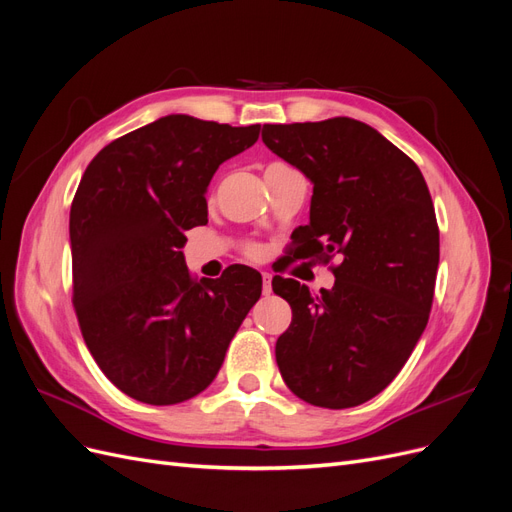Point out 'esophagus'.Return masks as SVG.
<instances>
[{
	"mask_svg": "<svg viewBox=\"0 0 512 512\" xmlns=\"http://www.w3.org/2000/svg\"><path fill=\"white\" fill-rule=\"evenodd\" d=\"M271 280H273V277H271V273H262V292H265V294H267V297H269V294L273 292Z\"/></svg>",
	"mask_w": 512,
	"mask_h": 512,
	"instance_id": "esophagus-1",
	"label": "esophagus"
}]
</instances>
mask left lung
<instances>
[{"instance_id":"1","label":"left lung","mask_w":512,"mask_h":512,"mask_svg":"<svg viewBox=\"0 0 512 512\" xmlns=\"http://www.w3.org/2000/svg\"><path fill=\"white\" fill-rule=\"evenodd\" d=\"M262 143L314 185L294 258L342 256L318 297L273 277L292 309L277 367L307 404H365L406 365L429 320L440 232L427 183L404 151L350 117L265 126Z\"/></svg>"}]
</instances>
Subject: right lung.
Segmentation results:
<instances>
[{
    "instance_id": "obj_1",
    "label": "right lung",
    "mask_w": 512,
    "mask_h": 512,
    "mask_svg": "<svg viewBox=\"0 0 512 512\" xmlns=\"http://www.w3.org/2000/svg\"><path fill=\"white\" fill-rule=\"evenodd\" d=\"M260 126L166 115L106 145L70 209L74 309L85 344L119 391L170 406L205 391L260 299L245 265L196 282L183 230L207 224L215 170L250 149Z\"/></svg>"
}]
</instances>
